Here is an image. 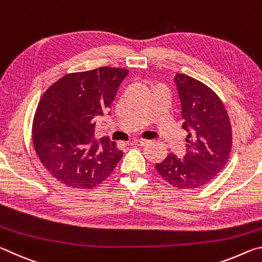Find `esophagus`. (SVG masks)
<instances>
[{"label":"esophagus","instance_id":"esophagus-1","mask_svg":"<svg viewBox=\"0 0 262 262\" xmlns=\"http://www.w3.org/2000/svg\"><path fill=\"white\" fill-rule=\"evenodd\" d=\"M148 142L143 140H133L129 142L130 145H139V147H143V145H145Z\"/></svg>","mask_w":262,"mask_h":262}]
</instances>
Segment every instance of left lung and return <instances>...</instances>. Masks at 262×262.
<instances>
[{
    "mask_svg": "<svg viewBox=\"0 0 262 262\" xmlns=\"http://www.w3.org/2000/svg\"><path fill=\"white\" fill-rule=\"evenodd\" d=\"M174 82L181 104L186 155L170 154L156 164V170L168 184L179 189L207 185L223 170L231 152L232 129L224 104L206 84L185 74Z\"/></svg>",
    "mask_w": 262,
    "mask_h": 262,
    "instance_id": "8db88e82",
    "label": "left lung"
}]
</instances>
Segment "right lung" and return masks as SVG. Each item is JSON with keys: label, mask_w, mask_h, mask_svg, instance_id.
Returning <instances> with one entry per match:
<instances>
[{"label": "right lung", "mask_w": 262, "mask_h": 262, "mask_svg": "<svg viewBox=\"0 0 262 262\" xmlns=\"http://www.w3.org/2000/svg\"><path fill=\"white\" fill-rule=\"evenodd\" d=\"M128 73L100 67L67 74L42 95L33 118V145L42 165L61 184L94 188L121 159L115 142L94 139L95 119L108 112Z\"/></svg>", "instance_id": "add662e5"}]
</instances>
